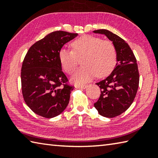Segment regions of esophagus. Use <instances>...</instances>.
Returning <instances> with one entry per match:
<instances>
[{
    "mask_svg": "<svg viewBox=\"0 0 158 158\" xmlns=\"http://www.w3.org/2000/svg\"><path fill=\"white\" fill-rule=\"evenodd\" d=\"M77 89H85L87 88V85H77L76 86Z\"/></svg>",
    "mask_w": 158,
    "mask_h": 158,
    "instance_id": "esophagus-1",
    "label": "esophagus"
}]
</instances>
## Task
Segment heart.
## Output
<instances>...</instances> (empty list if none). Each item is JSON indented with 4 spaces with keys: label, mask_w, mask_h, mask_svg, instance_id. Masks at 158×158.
<instances>
[{
    "label": "heart",
    "mask_w": 158,
    "mask_h": 158,
    "mask_svg": "<svg viewBox=\"0 0 158 158\" xmlns=\"http://www.w3.org/2000/svg\"><path fill=\"white\" fill-rule=\"evenodd\" d=\"M73 51L61 49L58 57L61 66L67 73H73L82 60L84 67L80 68L72 77L73 81L82 84L90 81L97 76L108 75L116 63V51L111 42L102 40L100 37L85 35L72 43Z\"/></svg>",
    "instance_id": "1"
}]
</instances>
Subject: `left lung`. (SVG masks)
<instances>
[{
	"mask_svg": "<svg viewBox=\"0 0 158 158\" xmlns=\"http://www.w3.org/2000/svg\"><path fill=\"white\" fill-rule=\"evenodd\" d=\"M93 33L105 35L116 48V67L106 79L96 83L101 94L94 104L101 116L114 118L126 111L137 95L139 83L137 60L128 44L117 35L105 29Z\"/></svg>",
	"mask_w": 158,
	"mask_h": 158,
	"instance_id": "8db88e82",
	"label": "left lung"
}]
</instances>
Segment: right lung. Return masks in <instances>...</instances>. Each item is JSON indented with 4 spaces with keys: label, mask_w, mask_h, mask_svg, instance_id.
I'll return each instance as SVG.
<instances>
[{
    "label": "right lung",
    "mask_w": 158,
    "mask_h": 158,
    "mask_svg": "<svg viewBox=\"0 0 158 158\" xmlns=\"http://www.w3.org/2000/svg\"><path fill=\"white\" fill-rule=\"evenodd\" d=\"M78 34L58 31L47 35L28 49L21 67V80L25 102L34 113L51 118L68 106L74 86L62 71L58 53Z\"/></svg>",
    "instance_id": "right-lung-1"
}]
</instances>
